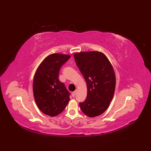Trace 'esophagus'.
<instances>
[{"label": "esophagus", "mask_w": 151, "mask_h": 151, "mask_svg": "<svg viewBox=\"0 0 151 151\" xmlns=\"http://www.w3.org/2000/svg\"><path fill=\"white\" fill-rule=\"evenodd\" d=\"M76 93H77V91H73V93H72V96H73V97H74V96H76Z\"/></svg>", "instance_id": "esophagus-1"}]
</instances>
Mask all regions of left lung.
<instances>
[{"label":"left lung","instance_id":"left-lung-1","mask_svg":"<svg viewBox=\"0 0 151 151\" xmlns=\"http://www.w3.org/2000/svg\"><path fill=\"white\" fill-rule=\"evenodd\" d=\"M76 63L87 85V96L80 103L82 111L88 117L102 114L109 107L116 88V75L107 56L98 51L76 53Z\"/></svg>","mask_w":151,"mask_h":151}]
</instances>
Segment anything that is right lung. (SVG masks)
<instances>
[{
    "label": "right lung",
    "instance_id": "add662e5",
    "mask_svg": "<svg viewBox=\"0 0 151 151\" xmlns=\"http://www.w3.org/2000/svg\"><path fill=\"white\" fill-rule=\"evenodd\" d=\"M70 56L60 53L50 55L35 72L33 93L39 109L49 116H58L65 109L70 98L69 92L59 80V72Z\"/></svg>",
    "mask_w": 151,
    "mask_h": 151
}]
</instances>
